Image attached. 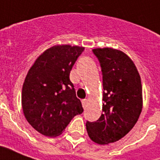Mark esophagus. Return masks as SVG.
Wrapping results in <instances>:
<instances>
[{
	"mask_svg": "<svg viewBox=\"0 0 160 160\" xmlns=\"http://www.w3.org/2000/svg\"><path fill=\"white\" fill-rule=\"evenodd\" d=\"M87 103H88V100H87V99H83V100H82V107H83V108H85Z\"/></svg>",
	"mask_w": 160,
	"mask_h": 160,
	"instance_id": "obj_1",
	"label": "esophagus"
}]
</instances>
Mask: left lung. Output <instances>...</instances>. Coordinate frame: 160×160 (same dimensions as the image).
<instances>
[{"instance_id":"obj_1","label":"left lung","mask_w":160,"mask_h":160,"mask_svg":"<svg viewBox=\"0 0 160 160\" xmlns=\"http://www.w3.org/2000/svg\"><path fill=\"white\" fill-rule=\"evenodd\" d=\"M102 72V114L96 122H86L89 137L99 145L121 140L133 128L143 106L138 70L126 53L114 48H95Z\"/></svg>"}]
</instances>
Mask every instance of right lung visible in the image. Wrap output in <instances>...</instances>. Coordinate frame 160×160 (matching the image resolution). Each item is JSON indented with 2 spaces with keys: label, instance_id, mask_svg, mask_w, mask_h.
I'll return each mask as SVG.
<instances>
[{
  "label": "right lung",
  "instance_id": "obj_1",
  "mask_svg": "<svg viewBox=\"0 0 160 160\" xmlns=\"http://www.w3.org/2000/svg\"><path fill=\"white\" fill-rule=\"evenodd\" d=\"M84 47L58 45L35 60L25 78L21 94L23 114L28 123L45 136L62 133L72 118L82 114L70 72Z\"/></svg>",
  "mask_w": 160,
  "mask_h": 160
}]
</instances>
